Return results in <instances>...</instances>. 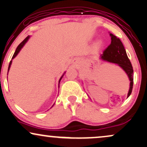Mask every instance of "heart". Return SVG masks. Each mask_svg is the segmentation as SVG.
Segmentation results:
<instances>
[{
	"mask_svg": "<svg viewBox=\"0 0 147 147\" xmlns=\"http://www.w3.org/2000/svg\"><path fill=\"white\" fill-rule=\"evenodd\" d=\"M100 44H101V43H100V42H97V45H98V46H99V45H100Z\"/></svg>",
	"mask_w": 147,
	"mask_h": 147,
	"instance_id": "b5f03b06",
	"label": "heart"
}]
</instances>
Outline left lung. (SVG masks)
<instances>
[{
    "label": "left lung",
    "mask_w": 147,
    "mask_h": 147,
    "mask_svg": "<svg viewBox=\"0 0 147 147\" xmlns=\"http://www.w3.org/2000/svg\"><path fill=\"white\" fill-rule=\"evenodd\" d=\"M111 42L109 46L103 51L100 56V58L105 61L117 64L126 72L130 81V89L128 93V97L130 96L132 91L134 73L132 64L127 56L126 50L122 42L119 38L110 34Z\"/></svg>",
    "instance_id": "1"
}]
</instances>
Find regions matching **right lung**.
<instances>
[{"instance_id":"add662e5","label":"right lung","mask_w":147,"mask_h":147,"mask_svg":"<svg viewBox=\"0 0 147 147\" xmlns=\"http://www.w3.org/2000/svg\"><path fill=\"white\" fill-rule=\"evenodd\" d=\"M29 38V36H27L26 38L18 46H17V49H16V50H15V53H14V54H13V57H12V59H13V58H14L15 56H16L17 55V54L19 53V51L21 50V49L22 48V47L24 46V44H25V43L27 42V41L28 40V39ZM11 63H12V60H11V61H10V63H9V68H8V72H9V68H10V67H11ZM62 78V77L60 78V81H59V83H60V80H61V79Z\"/></svg>"}]
</instances>
